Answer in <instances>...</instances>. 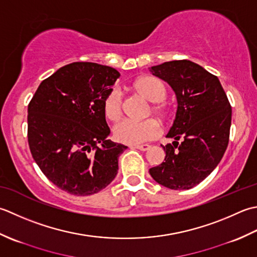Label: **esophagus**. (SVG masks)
<instances>
[{"label":"esophagus","mask_w":257,"mask_h":257,"mask_svg":"<svg viewBox=\"0 0 257 257\" xmlns=\"http://www.w3.org/2000/svg\"><path fill=\"white\" fill-rule=\"evenodd\" d=\"M133 148L138 149V150H141V151H148L151 149V145L149 144H142V145H134Z\"/></svg>","instance_id":"34e87169"}]
</instances>
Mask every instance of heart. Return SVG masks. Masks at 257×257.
Returning <instances> with one entry per match:
<instances>
[{"label":"heart","mask_w":257,"mask_h":257,"mask_svg":"<svg viewBox=\"0 0 257 257\" xmlns=\"http://www.w3.org/2000/svg\"><path fill=\"white\" fill-rule=\"evenodd\" d=\"M131 88L140 96L151 103L149 114L153 113L162 122H167L170 118V109L163 99L166 96V90L163 83L158 77L142 75L131 82ZM102 108L104 116L108 121L117 122L123 114V97L116 88L109 90L103 97ZM161 134L160 124L154 118L144 121L125 119L114 127V136L118 142L125 144H141L155 140Z\"/></svg>","instance_id":"obj_1"}]
</instances>
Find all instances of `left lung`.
<instances>
[{
  "label": "left lung",
  "instance_id": "8db88e82",
  "mask_svg": "<svg viewBox=\"0 0 257 257\" xmlns=\"http://www.w3.org/2000/svg\"><path fill=\"white\" fill-rule=\"evenodd\" d=\"M153 75L175 92L177 112L162 145L165 160L150 169L153 179L171 190H188L206 179L221 162L229 140L232 107L217 76L187 60L152 66Z\"/></svg>",
  "mask_w": 257,
  "mask_h": 257
}]
</instances>
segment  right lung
<instances>
[{
    "mask_svg": "<svg viewBox=\"0 0 257 257\" xmlns=\"http://www.w3.org/2000/svg\"><path fill=\"white\" fill-rule=\"evenodd\" d=\"M118 77L113 67L74 62L42 81L29 103L31 154L62 191L92 195L116 176L126 146L107 140L102 101Z\"/></svg>",
    "mask_w": 257,
    "mask_h": 257,
    "instance_id": "right-lung-1",
    "label": "right lung"
}]
</instances>
